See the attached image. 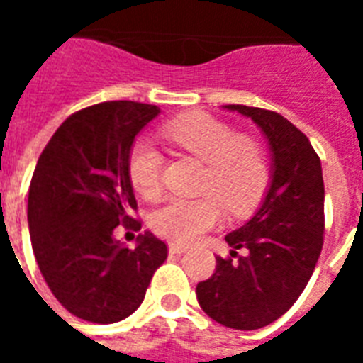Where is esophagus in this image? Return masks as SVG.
Returning <instances> with one entry per match:
<instances>
[{"label": "esophagus", "instance_id": "obj_1", "mask_svg": "<svg viewBox=\"0 0 363 363\" xmlns=\"http://www.w3.org/2000/svg\"><path fill=\"white\" fill-rule=\"evenodd\" d=\"M188 247L186 245H179V242H169V252L171 254H182L186 252Z\"/></svg>", "mask_w": 363, "mask_h": 363}]
</instances>
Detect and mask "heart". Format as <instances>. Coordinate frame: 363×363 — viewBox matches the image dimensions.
I'll use <instances>...</instances> for the list:
<instances>
[{
    "instance_id": "1",
    "label": "heart",
    "mask_w": 363,
    "mask_h": 363,
    "mask_svg": "<svg viewBox=\"0 0 363 363\" xmlns=\"http://www.w3.org/2000/svg\"><path fill=\"white\" fill-rule=\"evenodd\" d=\"M171 147L205 164L196 199H173L156 211L152 230L162 238L188 245L215 228L224 207L233 216H245L259 205L269 186V160L264 147L209 113L177 116L162 128ZM162 154L148 141H137L128 156L131 186L141 198L156 201L162 194Z\"/></svg>"
}]
</instances>
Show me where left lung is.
Returning <instances> with one entry per match:
<instances>
[{
    "mask_svg": "<svg viewBox=\"0 0 363 363\" xmlns=\"http://www.w3.org/2000/svg\"><path fill=\"white\" fill-rule=\"evenodd\" d=\"M258 125L271 152V182L250 220L228 233L232 258L216 256L198 282L201 309L233 330H258L286 313L309 282L324 242V181L307 135L275 111L224 105ZM245 247L247 254L239 257Z\"/></svg>",
    "mask_w": 363,
    "mask_h": 363,
    "instance_id": "left-lung-1",
    "label": "left lung"
}]
</instances>
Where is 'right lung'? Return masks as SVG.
<instances>
[{
    "instance_id": "obj_1",
    "label": "right lung",
    "mask_w": 363,
    "mask_h": 363,
    "mask_svg": "<svg viewBox=\"0 0 363 363\" xmlns=\"http://www.w3.org/2000/svg\"><path fill=\"white\" fill-rule=\"evenodd\" d=\"M160 107L105 101L71 115L37 162L28 196V224L37 265L71 315L113 324L135 313L154 271L167 258L150 232L125 247L115 230H141L128 175L137 133Z\"/></svg>"
}]
</instances>
